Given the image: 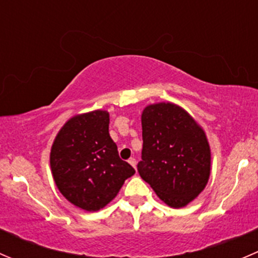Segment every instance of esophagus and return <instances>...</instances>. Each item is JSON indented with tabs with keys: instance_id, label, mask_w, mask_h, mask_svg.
<instances>
[{
	"instance_id": "obj_1",
	"label": "esophagus",
	"mask_w": 258,
	"mask_h": 258,
	"mask_svg": "<svg viewBox=\"0 0 258 258\" xmlns=\"http://www.w3.org/2000/svg\"><path fill=\"white\" fill-rule=\"evenodd\" d=\"M128 163H130V165L132 166V167H135V168H136V160H135L134 157H131V158H130V160H128Z\"/></svg>"
}]
</instances>
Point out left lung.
I'll list each match as a JSON object with an SVG mask.
<instances>
[{
    "label": "left lung",
    "mask_w": 258,
    "mask_h": 258,
    "mask_svg": "<svg viewBox=\"0 0 258 258\" xmlns=\"http://www.w3.org/2000/svg\"><path fill=\"white\" fill-rule=\"evenodd\" d=\"M141 123L140 176L167 206H187L204 191L210 178L211 148L204 128L172 102L146 106Z\"/></svg>",
    "instance_id": "8db88e82"
}]
</instances>
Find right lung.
<instances>
[{
  "label": "right lung",
  "mask_w": 258,
  "mask_h": 258,
  "mask_svg": "<svg viewBox=\"0 0 258 258\" xmlns=\"http://www.w3.org/2000/svg\"><path fill=\"white\" fill-rule=\"evenodd\" d=\"M108 124L107 111L76 114L61 127L49 153L58 191L67 201L88 212L110 204L124 181L135 175L134 167L119 158Z\"/></svg>",
  "instance_id": "right-lung-1"
}]
</instances>
